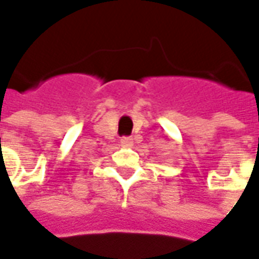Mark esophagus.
<instances>
[{
  "instance_id": "34e87169",
  "label": "esophagus",
  "mask_w": 259,
  "mask_h": 259,
  "mask_svg": "<svg viewBox=\"0 0 259 259\" xmlns=\"http://www.w3.org/2000/svg\"><path fill=\"white\" fill-rule=\"evenodd\" d=\"M120 144L123 147H132L133 146V139L132 137H122L120 139Z\"/></svg>"
}]
</instances>
